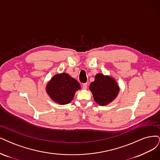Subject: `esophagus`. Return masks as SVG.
Instances as JSON below:
<instances>
[{"label": "esophagus", "mask_w": 160, "mask_h": 160, "mask_svg": "<svg viewBox=\"0 0 160 160\" xmlns=\"http://www.w3.org/2000/svg\"><path fill=\"white\" fill-rule=\"evenodd\" d=\"M88 87V83H84L82 84V88H83L84 90H86Z\"/></svg>", "instance_id": "esophagus-1"}]
</instances>
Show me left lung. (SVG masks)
<instances>
[{
	"instance_id": "obj_1",
	"label": "left lung",
	"mask_w": 160,
	"mask_h": 160,
	"mask_svg": "<svg viewBox=\"0 0 160 160\" xmlns=\"http://www.w3.org/2000/svg\"><path fill=\"white\" fill-rule=\"evenodd\" d=\"M94 100L100 105H106L117 97L119 88L116 81L108 76L98 74L90 86Z\"/></svg>"
}]
</instances>
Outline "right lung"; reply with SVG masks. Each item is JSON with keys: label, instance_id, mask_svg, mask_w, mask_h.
Listing matches in <instances>:
<instances>
[{"label": "right lung", "instance_id": "add662e5", "mask_svg": "<svg viewBox=\"0 0 160 160\" xmlns=\"http://www.w3.org/2000/svg\"><path fill=\"white\" fill-rule=\"evenodd\" d=\"M80 89L78 81L66 73L53 76L46 88L50 98L61 105L69 103L74 98L75 92Z\"/></svg>", "mask_w": 160, "mask_h": 160}]
</instances>
